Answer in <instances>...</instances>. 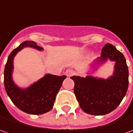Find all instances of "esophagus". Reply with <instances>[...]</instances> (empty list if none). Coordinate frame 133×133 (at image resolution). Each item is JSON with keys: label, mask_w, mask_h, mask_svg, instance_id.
Segmentation results:
<instances>
[{"label": "esophagus", "mask_w": 133, "mask_h": 133, "mask_svg": "<svg viewBox=\"0 0 133 133\" xmlns=\"http://www.w3.org/2000/svg\"><path fill=\"white\" fill-rule=\"evenodd\" d=\"M75 74L74 71L72 70V69H66V72H65V75L67 76V77H70V76H72Z\"/></svg>", "instance_id": "esophagus-1"}]
</instances>
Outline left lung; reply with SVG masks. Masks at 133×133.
<instances>
[{"label":"left lung","mask_w":133,"mask_h":133,"mask_svg":"<svg viewBox=\"0 0 133 133\" xmlns=\"http://www.w3.org/2000/svg\"><path fill=\"white\" fill-rule=\"evenodd\" d=\"M108 59L115 62L112 76L101 79L90 75ZM87 75L70 77L75 82L74 93L82 110L87 114L103 115L117 108L125 96L129 85V72L124 55L113 45L107 44L101 55L90 64Z\"/></svg>","instance_id":"1"}]
</instances>
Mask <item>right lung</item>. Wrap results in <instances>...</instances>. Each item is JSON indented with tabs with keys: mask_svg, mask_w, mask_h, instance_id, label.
I'll list each match as a JSON object with an SVG mask.
<instances>
[{
	"mask_svg": "<svg viewBox=\"0 0 133 133\" xmlns=\"http://www.w3.org/2000/svg\"><path fill=\"white\" fill-rule=\"evenodd\" d=\"M25 47H31L39 51L44 49L34 41H26L13 50L8 57L4 69L5 89L18 109L29 114L41 115L52 109L56 95L66 77L46 74L26 88L19 87L12 78L13 61L18 52Z\"/></svg>",
	"mask_w": 133,
	"mask_h": 133,
	"instance_id": "right-lung-1",
	"label": "right lung"
}]
</instances>
